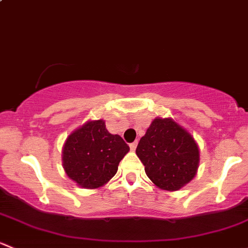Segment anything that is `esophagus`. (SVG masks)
Returning <instances> with one entry per match:
<instances>
[{
	"label": "esophagus",
	"instance_id": "1",
	"mask_svg": "<svg viewBox=\"0 0 248 248\" xmlns=\"http://www.w3.org/2000/svg\"><path fill=\"white\" fill-rule=\"evenodd\" d=\"M137 145H138V142H137V141L132 142V144L129 145V147H131V150H132V151H136V149H137Z\"/></svg>",
	"mask_w": 248,
	"mask_h": 248
}]
</instances>
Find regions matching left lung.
Wrapping results in <instances>:
<instances>
[{
	"label": "left lung",
	"instance_id": "8db88e82",
	"mask_svg": "<svg viewBox=\"0 0 248 248\" xmlns=\"http://www.w3.org/2000/svg\"><path fill=\"white\" fill-rule=\"evenodd\" d=\"M136 154L152 184L169 192L189 184L201 161L196 139L171 117H156L151 122Z\"/></svg>",
	"mask_w": 248,
	"mask_h": 248
}]
</instances>
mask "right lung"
Wrapping results in <instances>:
<instances>
[{
  "instance_id": "obj_1",
  "label": "right lung",
  "mask_w": 248,
  "mask_h": 248,
  "mask_svg": "<svg viewBox=\"0 0 248 248\" xmlns=\"http://www.w3.org/2000/svg\"><path fill=\"white\" fill-rule=\"evenodd\" d=\"M128 151L121 137L109 133L104 120H90L67 137L62 166L78 186L99 188L116 174L120 161Z\"/></svg>"
}]
</instances>
